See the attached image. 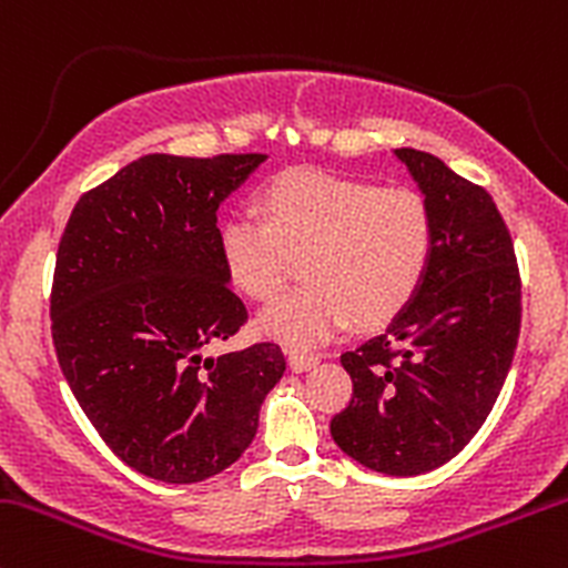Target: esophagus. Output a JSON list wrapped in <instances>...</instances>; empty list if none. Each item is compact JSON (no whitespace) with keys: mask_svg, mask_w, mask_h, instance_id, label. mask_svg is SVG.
<instances>
[{"mask_svg":"<svg viewBox=\"0 0 568 568\" xmlns=\"http://www.w3.org/2000/svg\"><path fill=\"white\" fill-rule=\"evenodd\" d=\"M286 358H290V366L295 372H306L317 364V355L306 353V349H297V347H286Z\"/></svg>","mask_w":568,"mask_h":568,"instance_id":"obj_1","label":"esophagus"}]
</instances>
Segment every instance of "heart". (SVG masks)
<instances>
[{
	"mask_svg": "<svg viewBox=\"0 0 568 568\" xmlns=\"http://www.w3.org/2000/svg\"><path fill=\"white\" fill-rule=\"evenodd\" d=\"M262 215L241 210L221 224L226 276L251 301H273L303 256L306 284L278 297L262 331L314 344L349 320L383 325L418 295L432 254L435 215L410 189H383L327 172H292L262 191Z\"/></svg>",
	"mask_w": 568,
	"mask_h": 568,
	"instance_id": "obj_1",
	"label": "heart"
}]
</instances>
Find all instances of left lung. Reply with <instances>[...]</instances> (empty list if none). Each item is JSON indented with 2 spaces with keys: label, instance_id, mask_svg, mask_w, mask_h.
I'll use <instances>...</instances> for the list:
<instances>
[{
  "label": "left lung",
  "instance_id": "left-lung-1",
  "mask_svg": "<svg viewBox=\"0 0 568 568\" xmlns=\"http://www.w3.org/2000/svg\"><path fill=\"white\" fill-rule=\"evenodd\" d=\"M435 215V254L388 331L342 353L353 399L331 418L347 457L385 476L454 459L493 413L517 349L523 282L498 204L440 158L402 148Z\"/></svg>",
  "mask_w": 568,
  "mask_h": 568
}]
</instances>
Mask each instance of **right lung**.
<instances>
[{
	"label": "right lung",
	"mask_w": 568,
	"mask_h": 568,
	"mask_svg": "<svg viewBox=\"0 0 568 568\" xmlns=\"http://www.w3.org/2000/svg\"><path fill=\"white\" fill-rule=\"evenodd\" d=\"M265 158L144 155L87 191L62 232L57 361L103 443L158 481H204L241 459L286 369L273 342L204 355L248 323L215 213Z\"/></svg>",
	"instance_id": "1"
}]
</instances>
